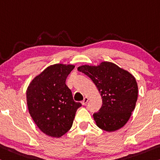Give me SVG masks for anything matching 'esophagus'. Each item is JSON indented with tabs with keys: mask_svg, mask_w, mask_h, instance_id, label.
I'll list each match as a JSON object with an SVG mask.
<instances>
[{
	"mask_svg": "<svg viewBox=\"0 0 160 160\" xmlns=\"http://www.w3.org/2000/svg\"><path fill=\"white\" fill-rule=\"evenodd\" d=\"M88 100H89V99H88V98H85L84 100H83L82 101V105H85L86 104L88 103Z\"/></svg>",
	"mask_w": 160,
	"mask_h": 160,
	"instance_id": "esophagus-1",
	"label": "esophagus"
}]
</instances>
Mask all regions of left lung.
Returning a JSON list of instances; mask_svg holds the SVG:
<instances>
[{"label": "left lung", "instance_id": "left-lung-1", "mask_svg": "<svg viewBox=\"0 0 160 160\" xmlns=\"http://www.w3.org/2000/svg\"><path fill=\"white\" fill-rule=\"evenodd\" d=\"M89 77L102 98V105L93 114L98 127L108 132L122 128L130 119L138 100L135 78L112 62H103L97 67L78 68Z\"/></svg>", "mask_w": 160, "mask_h": 160}]
</instances>
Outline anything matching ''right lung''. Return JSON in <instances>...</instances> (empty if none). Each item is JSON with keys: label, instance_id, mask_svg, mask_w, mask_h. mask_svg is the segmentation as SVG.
<instances>
[{"label": "right lung", "instance_id": "1", "mask_svg": "<svg viewBox=\"0 0 160 160\" xmlns=\"http://www.w3.org/2000/svg\"><path fill=\"white\" fill-rule=\"evenodd\" d=\"M73 65L55 64L34 78L27 89L28 108L30 116L42 132L60 138L72 125L76 111L82 106L73 100L65 84Z\"/></svg>", "mask_w": 160, "mask_h": 160}]
</instances>
